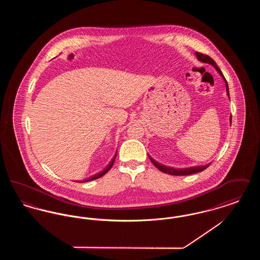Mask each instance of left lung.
<instances>
[{
  "label": "left lung",
  "instance_id": "left-lung-1",
  "mask_svg": "<svg viewBox=\"0 0 260 260\" xmlns=\"http://www.w3.org/2000/svg\"><path fill=\"white\" fill-rule=\"evenodd\" d=\"M195 55L197 57L199 61L203 62V63H209L210 65H212L214 67V69L217 71V73L221 76V78L225 83V87H226V93L228 95V99H230L229 96V88H228V84H227V81L225 79V77L223 76L221 70L219 69V67L217 66V64L215 63V61L210 57L209 55H206V54H203V53H200L198 51L195 52ZM229 122L231 124L232 122V116H230L229 118ZM149 159L151 160V161L154 164V166L159 169L161 172L165 173H168V174H172V175H189V174H193V173H201L203 172L204 170H206L209 166L210 165V162L207 164V165H204V166H195V167H190V168H184V169H178V168H173V167H169V166H165L161 162L154 160L150 155H148Z\"/></svg>",
  "mask_w": 260,
  "mask_h": 260
}]
</instances>
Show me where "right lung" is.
Returning a JSON list of instances; mask_svg holds the SVG:
<instances>
[{
  "label": "right lung",
  "instance_id": "1",
  "mask_svg": "<svg viewBox=\"0 0 260 260\" xmlns=\"http://www.w3.org/2000/svg\"><path fill=\"white\" fill-rule=\"evenodd\" d=\"M116 156H117V151H116V153H115V155L113 156V158H112L111 161L107 165V167L102 171V172H100L99 173H95L94 175H92V176H90V177H88L87 179H85V180H82V181H77V182H87V181H91V180H94V179H98L99 177H101V176H103L105 173H107V172H109V170L111 169L112 166H113V164H114V161H115V159H116Z\"/></svg>",
  "mask_w": 260,
  "mask_h": 260
}]
</instances>
